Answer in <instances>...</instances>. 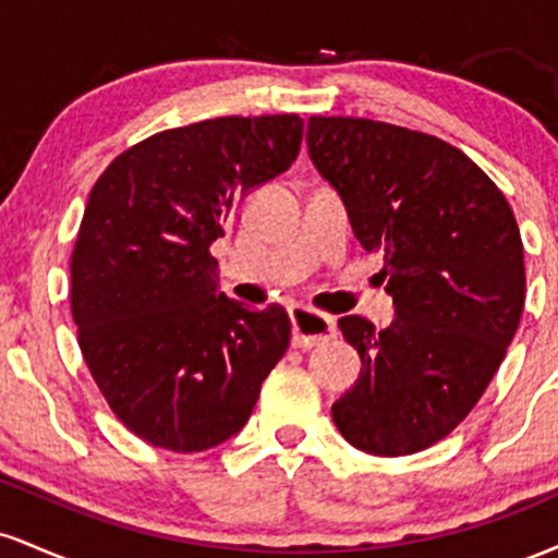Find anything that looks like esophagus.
Segmentation results:
<instances>
[{
    "mask_svg": "<svg viewBox=\"0 0 558 558\" xmlns=\"http://www.w3.org/2000/svg\"><path fill=\"white\" fill-rule=\"evenodd\" d=\"M291 325L296 349H312V345L336 338V319L310 310V306H291Z\"/></svg>",
    "mask_w": 558,
    "mask_h": 558,
    "instance_id": "obj_1",
    "label": "esophagus"
}]
</instances>
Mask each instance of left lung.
Here are the masks:
<instances>
[{
    "mask_svg": "<svg viewBox=\"0 0 558 558\" xmlns=\"http://www.w3.org/2000/svg\"><path fill=\"white\" fill-rule=\"evenodd\" d=\"M306 149L364 252L383 254L396 319H338L362 373L332 403L351 446L407 457L438 444L485 393L524 306L514 213L464 151L364 118H310Z\"/></svg>",
    "mask_w": 558,
    "mask_h": 558,
    "instance_id": "obj_1",
    "label": "left lung"
}]
</instances>
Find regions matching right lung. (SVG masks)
<instances>
[{"label": "right lung", "instance_id": "add662e5", "mask_svg": "<svg viewBox=\"0 0 558 558\" xmlns=\"http://www.w3.org/2000/svg\"><path fill=\"white\" fill-rule=\"evenodd\" d=\"M299 114L215 118L131 146L88 194L73 319L96 386L141 440L178 453L226 444L291 341L280 304L220 291L209 246L233 204L299 157Z\"/></svg>", "mask_w": 558, "mask_h": 558}]
</instances>
